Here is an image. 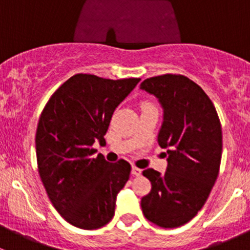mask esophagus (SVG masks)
Listing matches in <instances>:
<instances>
[{
    "instance_id": "1",
    "label": "esophagus",
    "mask_w": 250,
    "mask_h": 250,
    "mask_svg": "<svg viewBox=\"0 0 250 250\" xmlns=\"http://www.w3.org/2000/svg\"><path fill=\"white\" fill-rule=\"evenodd\" d=\"M141 172H143V170H141L140 168H138V167H132V174H133V175L139 176V175H141Z\"/></svg>"
}]
</instances>
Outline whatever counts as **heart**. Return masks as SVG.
I'll use <instances>...</instances> for the list:
<instances>
[{
    "instance_id": "obj_1",
    "label": "heart",
    "mask_w": 250,
    "mask_h": 250,
    "mask_svg": "<svg viewBox=\"0 0 250 250\" xmlns=\"http://www.w3.org/2000/svg\"><path fill=\"white\" fill-rule=\"evenodd\" d=\"M144 106H150V104H146V103H145V104H143V107Z\"/></svg>"
}]
</instances>
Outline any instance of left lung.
Returning <instances> with one entry per match:
<instances>
[{"label": "left lung", "mask_w": 250, "mask_h": 250, "mask_svg": "<svg viewBox=\"0 0 250 250\" xmlns=\"http://www.w3.org/2000/svg\"><path fill=\"white\" fill-rule=\"evenodd\" d=\"M143 90L163 107L158 145L167 148L166 173L143 172L151 191L141 198L148 221L160 228H179L202 209L220 169L223 133L213 103L197 83L183 75L146 78Z\"/></svg>", "instance_id": "obj_1"}]
</instances>
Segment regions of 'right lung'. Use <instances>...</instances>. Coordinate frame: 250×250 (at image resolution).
<instances>
[{"label": "right lung", "mask_w": 250, "mask_h": 250, "mask_svg": "<svg viewBox=\"0 0 250 250\" xmlns=\"http://www.w3.org/2000/svg\"><path fill=\"white\" fill-rule=\"evenodd\" d=\"M139 81L77 74L42 111L35 139L40 178L58 213L76 228H103L115 214L132 168L125 160L107 162L102 153L93 157L92 146L105 143L113 111Z\"/></svg>", "instance_id": "obj_1"}]
</instances>
